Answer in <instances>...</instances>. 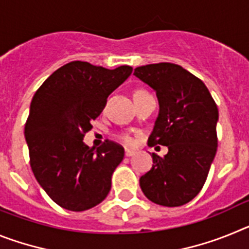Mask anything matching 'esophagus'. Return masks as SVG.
<instances>
[{"label": "esophagus", "instance_id": "obj_1", "mask_svg": "<svg viewBox=\"0 0 249 249\" xmlns=\"http://www.w3.org/2000/svg\"><path fill=\"white\" fill-rule=\"evenodd\" d=\"M135 153H136L135 151H132V149H128V148H126V151H124V155H126L127 157H131V156H133Z\"/></svg>", "mask_w": 249, "mask_h": 249}]
</instances>
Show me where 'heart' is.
Masks as SVG:
<instances>
[{
  "mask_svg": "<svg viewBox=\"0 0 249 249\" xmlns=\"http://www.w3.org/2000/svg\"><path fill=\"white\" fill-rule=\"evenodd\" d=\"M142 92H144V91H137L135 94L142 93ZM121 138H122V141H123V142H124V143L129 144V146H131V144L135 143V138L132 137V136H129V135H123Z\"/></svg>",
  "mask_w": 249,
  "mask_h": 249,
  "instance_id": "1",
  "label": "heart"
}]
</instances>
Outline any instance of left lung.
I'll use <instances>...</instances> for the list:
<instances>
[{
	"instance_id": "left-lung-1",
	"label": "left lung",
	"mask_w": 249,
	"mask_h": 249,
	"mask_svg": "<svg viewBox=\"0 0 249 249\" xmlns=\"http://www.w3.org/2000/svg\"><path fill=\"white\" fill-rule=\"evenodd\" d=\"M133 74L155 89L160 103L148 146L168 147L164 157L152 153L141 190L160 206H183L201 192L214 160L217 105L199 78L175 63L141 66Z\"/></svg>"
}]
</instances>
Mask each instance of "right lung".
Returning a JSON list of instances; mask_svg holds the SVG:
<instances>
[{
    "instance_id": "obj_1",
    "label": "right lung",
    "mask_w": 249,
    "mask_h": 249,
    "mask_svg": "<svg viewBox=\"0 0 249 249\" xmlns=\"http://www.w3.org/2000/svg\"><path fill=\"white\" fill-rule=\"evenodd\" d=\"M132 70L72 61L51 74L32 98L25 124L31 168L50 198L65 210H89L111 191L112 173L124 149L108 140L89 148L83 137Z\"/></svg>"
}]
</instances>
